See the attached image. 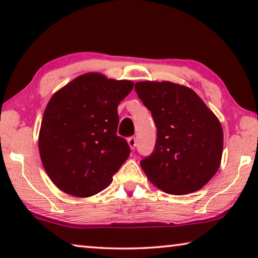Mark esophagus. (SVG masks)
<instances>
[{"mask_svg":"<svg viewBox=\"0 0 258 258\" xmlns=\"http://www.w3.org/2000/svg\"><path fill=\"white\" fill-rule=\"evenodd\" d=\"M128 144H129L130 149H132V150L135 149V147H136V139H135V137H129Z\"/></svg>","mask_w":258,"mask_h":258,"instance_id":"obj_1","label":"esophagus"}]
</instances>
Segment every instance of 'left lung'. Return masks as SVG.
I'll return each instance as SVG.
<instances>
[{
    "label": "left lung",
    "instance_id": "1",
    "mask_svg": "<svg viewBox=\"0 0 258 258\" xmlns=\"http://www.w3.org/2000/svg\"><path fill=\"white\" fill-rule=\"evenodd\" d=\"M135 90L157 128L153 154L141 161L147 177L171 195L203 188L217 172L223 153V130L216 115L181 84L143 81Z\"/></svg>",
    "mask_w": 258,
    "mask_h": 258
}]
</instances>
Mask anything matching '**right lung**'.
I'll use <instances>...</instances> for the list:
<instances>
[{
  "label": "right lung",
  "instance_id": "obj_1",
  "mask_svg": "<svg viewBox=\"0 0 258 258\" xmlns=\"http://www.w3.org/2000/svg\"><path fill=\"white\" fill-rule=\"evenodd\" d=\"M134 82L83 74L52 95L42 118L38 150L52 183L63 192L89 197L107 188L129 157L117 136V107Z\"/></svg>",
  "mask_w": 258,
  "mask_h": 258
}]
</instances>
